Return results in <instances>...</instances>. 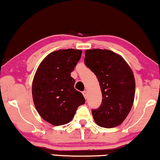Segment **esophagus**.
Here are the masks:
<instances>
[{"label": "esophagus", "instance_id": "obj_1", "mask_svg": "<svg viewBox=\"0 0 160 160\" xmlns=\"http://www.w3.org/2000/svg\"><path fill=\"white\" fill-rule=\"evenodd\" d=\"M82 95H83L84 98L86 99L87 98V96H88V93H87V91H83L82 92Z\"/></svg>", "mask_w": 160, "mask_h": 160}]
</instances>
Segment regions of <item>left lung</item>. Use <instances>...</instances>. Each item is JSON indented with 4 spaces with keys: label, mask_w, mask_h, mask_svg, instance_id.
<instances>
[{
    "label": "left lung",
    "mask_w": 160,
    "mask_h": 160,
    "mask_svg": "<svg viewBox=\"0 0 160 160\" xmlns=\"http://www.w3.org/2000/svg\"><path fill=\"white\" fill-rule=\"evenodd\" d=\"M84 62L97 77L103 98L98 108L92 109L94 120L102 128L118 126L128 115L135 97L131 68L121 56L106 49L86 50Z\"/></svg>",
    "instance_id": "obj_1"
}]
</instances>
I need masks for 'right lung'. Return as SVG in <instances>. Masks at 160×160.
<instances>
[{
	"mask_svg": "<svg viewBox=\"0 0 160 160\" xmlns=\"http://www.w3.org/2000/svg\"><path fill=\"white\" fill-rule=\"evenodd\" d=\"M81 54V50L75 49L52 52L43 59L34 76L32 95L36 110L54 126L71 122L78 107L85 103L71 77Z\"/></svg>",
	"mask_w": 160,
	"mask_h": 160,
	"instance_id": "add662e5",
	"label": "right lung"
}]
</instances>
